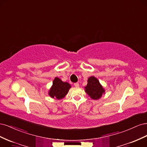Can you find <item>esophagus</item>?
<instances>
[{
  "label": "esophagus",
  "mask_w": 147,
  "mask_h": 147,
  "mask_svg": "<svg viewBox=\"0 0 147 147\" xmlns=\"http://www.w3.org/2000/svg\"><path fill=\"white\" fill-rule=\"evenodd\" d=\"M74 86H75V87H78V86H79V83H74Z\"/></svg>",
  "instance_id": "1"
}]
</instances>
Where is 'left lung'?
Returning <instances> with one entry per match:
<instances>
[{"label":"left lung","instance_id":"1","mask_svg":"<svg viewBox=\"0 0 147 147\" xmlns=\"http://www.w3.org/2000/svg\"><path fill=\"white\" fill-rule=\"evenodd\" d=\"M84 88L87 94L94 100L100 98L102 94H104L105 92L98 80L94 77H91L88 78V84Z\"/></svg>","mask_w":147,"mask_h":147}]
</instances>
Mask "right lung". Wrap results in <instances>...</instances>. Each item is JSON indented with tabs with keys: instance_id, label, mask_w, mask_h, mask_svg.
<instances>
[{
	"instance_id": "add662e5",
	"label": "right lung",
	"mask_w": 147,
	"mask_h": 147,
	"mask_svg": "<svg viewBox=\"0 0 147 147\" xmlns=\"http://www.w3.org/2000/svg\"><path fill=\"white\" fill-rule=\"evenodd\" d=\"M70 87L69 83L63 82L59 78L56 77L53 80V86L49 91V94L52 98L63 99L67 94Z\"/></svg>"
}]
</instances>
